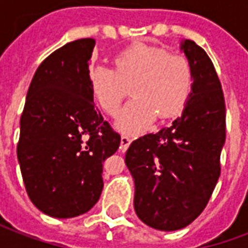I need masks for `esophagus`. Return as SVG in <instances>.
I'll list each match as a JSON object with an SVG mask.
<instances>
[{
  "label": "esophagus",
  "mask_w": 248,
  "mask_h": 248,
  "mask_svg": "<svg viewBox=\"0 0 248 248\" xmlns=\"http://www.w3.org/2000/svg\"><path fill=\"white\" fill-rule=\"evenodd\" d=\"M130 143H131V138H130L129 135H122V138H121V149L126 150L130 146Z\"/></svg>",
  "instance_id": "obj_1"
}]
</instances>
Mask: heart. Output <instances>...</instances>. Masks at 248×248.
<instances>
[{
    "mask_svg": "<svg viewBox=\"0 0 248 248\" xmlns=\"http://www.w3.org/2000/svg\"><path fill=\"white\" fill-rule=\"evenodd\" d=\"M194 71L178 53L147 44H134L118 53L113 69L94 66L89 71L93 98L108 115L118 113L130 86L134 98L118 115L119 129L140 131L159 118L178 114L190 97Z\"/></svg>",
    "mask_w": 248,
    "mask_h": 248,
    "instance_id": "1",
    "label": "heart"
}]
</instances>
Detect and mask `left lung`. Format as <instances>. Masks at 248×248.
Segmentation results:
<instances>
[{
  "instance_id": "1",
  "label": "left lung",
  "mask_w": 248,
  "mask_h": 248,
  "mask_svg": "<svg viewBox=\"0 0 248 248\" xmlns=\"http://www.w3.org/2000/svg\"><path fill=\"white\" fill-rule=\"evenodd\" d=\"M194 71L190 97L171 126L135 140L124 162L134 178V208L153 229L186 227L207 206L220 175L226 106L219 77L207 53L182 42Z\"/></svg>"
}]
</instances>
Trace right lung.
Masks as SVG:
<instances>
[{
	"instance_id": "add662e5",
	"label": "right lung",
	"mask_w": 248,
	"mask_h": 248,
	"mask_svg": "<svg viewBox=\"0 0 248 248\" xmlns=\"http://www.w3.org/2000/svg\"><path fill=\"white\" fill-rule=\"evenodd\" d=\"M95 41L53 51L31 79L17 145L30 201L46 215L74 218L98 202L103 162L118 150L114 131L93 102L89 65Z\"/></svg>"
}]
</instances>
